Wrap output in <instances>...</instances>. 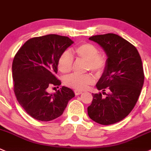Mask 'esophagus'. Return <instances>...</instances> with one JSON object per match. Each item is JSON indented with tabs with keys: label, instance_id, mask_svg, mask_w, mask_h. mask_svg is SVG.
I'll list each match as a JSON object with an SVG mask.
<instances>
[{
	"label": "esophagus",
	"instance_id": "1",
	"mask_svg": "<svg viewBox=\"0 0 151 151\" xmlns=\"http://www.w3.org/2000/svg\"><path fill=\"white\" fill-rule=\"evenodd\" d=\"M75 94H76V95H79V94H82V91H80V90H77V89H76L75 91Z\"/></svg>",
	"mask_w": 151,
	"mask_h": 151
}]
</instances>
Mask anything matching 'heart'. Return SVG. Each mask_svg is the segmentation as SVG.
Listing matches in <instances>:
<instances>
[{
	"label": "heart",
	"instance_id": "obj_1",
	"mask_svg": "<svg viewBox=\"0 0 151 151\" xmlns=\"http://www.w3.org/2000/svg\"><path fill=\"white\" fill-rule=\"evenodd\" d=\"M74 53L79 59L87 61V68L94 72L101 73L105 68L107 60L104 56L99 54V49L95 45L84 43L76 46ZM58 68L63 73H68L73 68V57L69 51H65L59 58ZM94 82V77L91 74L78 75L72 74L65 78L67 86L77 90L86 89Z\"/></svg>",
	"mask_w": 151,
	"mask_h": 151
}]
</instances>
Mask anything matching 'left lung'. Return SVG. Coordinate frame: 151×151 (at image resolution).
<instances>
[{
  "instance_id": "left-lung-1",
  "label": "left lung",
  "mask_w": 151,
  "mask_h": 151,
  "mask_svg": "<svg viewBox=\"0 0 151 151\" xmlns=\"http://www.w3.org/2000/svg\"><path fill=\"white\" fill-rule=\"evenodd\" d=\"M96 42L107 55V65L97 83L102 94H93L88 115L94 122L110 125L127 117L136 105L144 83L141 57L132 43L113 33L94 35ZM108 88V93L104 92Z\"/></svg>"
}]
</instances>
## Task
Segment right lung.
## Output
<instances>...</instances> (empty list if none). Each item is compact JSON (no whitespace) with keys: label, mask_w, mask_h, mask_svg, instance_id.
I'll return each mask as SVG.
<instances>
[{"label":"right lung","mask_w":151,"mask_h":151,"mask_svg":"<svg viewBox=\"0 0 151 151\" xmlns=\"http://www.w3.org/2000/svg\"><path fill=\"white\" fill-rule=\"evenodd\" d=\"M73 43L68 37L55 34L35 37L26 41L15 55L12 64L15 95L33 119L49 122L60 117L75 97L66 86L54 94L47 91L49 86L61 84L55 76L59 58Z\"/></svg>","instance_id":"1"}]
</instances>
